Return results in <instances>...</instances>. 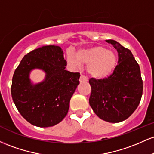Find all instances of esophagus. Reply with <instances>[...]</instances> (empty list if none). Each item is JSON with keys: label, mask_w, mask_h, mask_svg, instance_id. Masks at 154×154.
Here are the masks:
<instances>
[{"label": "esophagus", "mask_w": 154, "mask_h": 154, "mask_svg": "<svg viewBox=\"0 0 154 154\" xmlns=\"http://www.w3.org/2000/svg\"><path fill=\"white\" fill-rule=\"evenodd\" d=\"M88 80V79L87 77H85V76L83 75H80V77H79V82H87Z\"/></svg>", "instance_id": "obj_1"}]
</instances>
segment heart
<instances>
[{
	"label": "heart",
	"instance_id": "heart-1",
	"mask_svg": "<svg viewBox=\"0 0 154 154\" xmlns=\"http://www.w3.org/2000/svg\"><path fill=\"white\" fill-rule=\"evenodd\" d=\"M68 61L75 67L80 66V62L86 63L91 75L103 78L114 71L117 65V57L114 51L107 50L103 46H93L79 51L77 57L72 54L69 55Z\"/></svg>",
	"mask_w": 154,
	"mask_h": 154
}]
</instances>
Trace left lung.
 Masks as SVG:
<instances>
[{"instance_id": "8db88e82", "label": "left lung", "mask_w": 154, "mask_h": 154, "mask_svg": "<svg viewBox=\"0 0 154 154\" xmlns=\"http://www.w3.org/2000/svg\"><path fill=\"white\" fill-rule=\"evenodd\" d=\"M118 52V64L110 76L91 78L89 103L100 119L111 123L127 119L138 106L143 94L139 64L130 50L113 40H106Z\"/></svg>"}]
</instances>
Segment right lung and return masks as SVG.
Instances as JSON below:
<instances>
[{
    "label": "right lung",
    "instance_id": "add662e5",
    "mask_svg": "<svg viewBox=\"0 0 154 154\" xmlns=\"http://www.w3.org/2000/svg\"><path fill=\"white\" fill-rule=\"evenodd\" d=\"M66 65L63 51L57 45L39 48L22 59L14 74L11 91L16 107L28 122L48 128L66 116L80 77L79 72L65 70ZM34 68L46 72L45 79L36 85L29 77Z\"/></svg>",
    "mask_w": 154,
    "mask_h": 154
}]
</instances>
